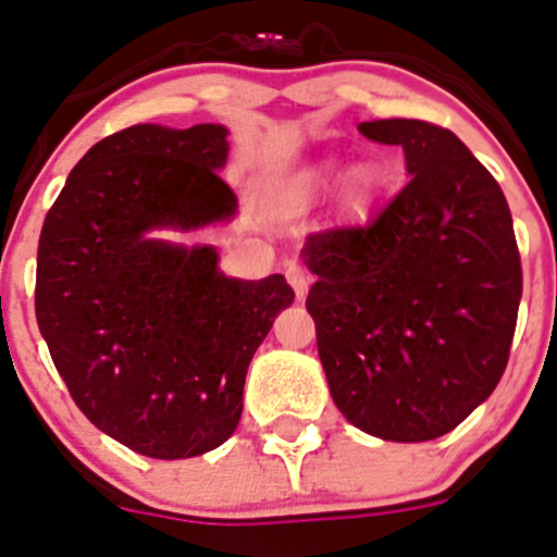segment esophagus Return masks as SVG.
Instances as JSON below:
<instances>
[{
    "label": "esophagus",
    "mask_w": 557,
    "mask_h": 557,
    "mask_svg": "<svg viewBox=\"0 0 557 557\" xmlns=\"http://www.w3.org/2000/svg\"><path fill=\"white\" fill-rule=\"evenodd\" d=\"M285 277H288V283H290V288L296 290V296H299V299H302L305 294H308V274H305V269L299 267V263H294V261H288L285 263Z\"/></svg>",
    "instance_id": "esophagus-1"
}]
</instances>
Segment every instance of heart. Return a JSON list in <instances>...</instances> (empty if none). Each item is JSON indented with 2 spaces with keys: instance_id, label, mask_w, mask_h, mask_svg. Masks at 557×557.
<instances>
[{
  "instance_id": "obj_1",
  "label": "heart",
  "mask_w": 557,
  "mask_h": 557,
  "mask_svg": "<svg viewBox=\"0 0 557 557\" xmlns=\"http://www.w3.org/2000/svg\"><path fill=\"white\" fill-rule=\"evenodd\" d=\"M343 164L337 159H324L313 168L302 170V173H296L294 178L288 181V195L294 200H305V197L313 195H324V191L335 189L343 178Z\"/></svg>"
}]
</instances>
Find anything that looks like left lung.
Returning <instances> with one entry per match:
<instances>
[{
  "mask_svg": "<svg viewBox=\"0 0 557 557\" xmlns=\"http://www.w3.org/2000/svg\"><path fill=\"white\" fill-rule=\"evenodd\" d=\"M360 134L401 145L409 181L368 225L305 242L308 313L343 418L379 440L425 443L506 371L522 299L511 211L448 128L389 117Z\"/></svg>",
  "mask_w": 557,
  "mask_h": 557,
  "instance_id": "left-lung-1",
  "label": "left lung"
}]
</instances>
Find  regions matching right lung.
Returning <instances> with one entry per match:
<instances>
[{"label":"right lung","instance_id":"right-lung-1","mask_svg":"<svg viewBox=\"0 0 557 557\" xmlns=\"http://www.w3.org/2000/svg\"><path fill=\"white\" fill-rule=\"evenodd\" d=\"M227 128H123L79 159L46 214L35 315L71 398L150 459L220 448L242 420L247 368L294 302L283 274L227 277L211 244L159 238L231 222Z\"/></svg>","mask_w":557,"mask_h":557}]
</instances>
